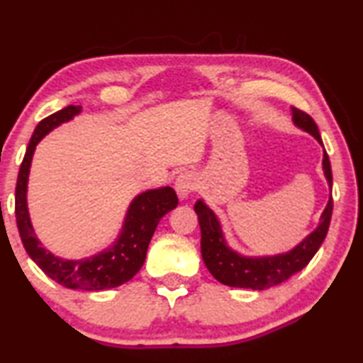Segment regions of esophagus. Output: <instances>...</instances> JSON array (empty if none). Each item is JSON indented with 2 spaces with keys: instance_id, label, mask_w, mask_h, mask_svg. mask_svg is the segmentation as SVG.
<instances>
[{
  "instance_id": "obj_1",
  "label": "esophagus",
  "mask_w": 363,
  "mask_h": 363,
  "mask_svg": "<svg viewBox=\"0 0 363 363\" xmlns=\"http://www.w3.org/2000/svg\"><path fill=\"white\" fill-rule=\"evenodd\" d=\"M175 190L182 200H185L196 190V177L193 172H182L175 180Z\"/></svg>"
}]
</instances>
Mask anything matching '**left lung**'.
<instances>
[{"instance_id": "left-lung-1", "label": "left lung", "mask_w": 363, "mask_h": 363, "mask_svg": "<svg viewBox=\"0 0 363 363\" xmlns=\"http://www.w3.org/2000/svg\"><path fill=\"white\" fill-rule=\"evenodd\" d=\"M292 121L302 130L309 132L322 145L319 128H317V123L309 113L292 107ZM322 167H324L325 178L332 190V168L329 155H327L325 150ZM332 208H334V201H332L330 196L320 216L319 226L304 241L299 242L294 250L277 256L246 257L228 247L216 215L205 203L198 200L195 203V211L201 230L203 261H205L208 271L211 272L213 277L220 281L221 284L231 287H246V289L255 291H262L267 289V287L281 284V282L289 279L291 276H294L296 272L304 269L315 252L319 251L320 245L325 240L327 231H329Z\"/></svg>"}]
</instances>
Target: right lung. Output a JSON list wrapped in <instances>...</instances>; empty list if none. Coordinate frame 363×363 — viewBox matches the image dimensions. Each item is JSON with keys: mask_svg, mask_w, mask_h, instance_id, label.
I'll return each mask as SVG.
<instances>
[{"mask_svg": "<svg viewBox=\"0 0 363 363\" xmlns=\"http://www.w3.org/2000/svg\"><path fill=\"white\" fill-rule=\"evenodd\" d=\"M81 112V106H67L52 116L43 118L34 128L29 145L24 153L16 182V225L24 250L36 264L57 284L79 291L112 289L130 281L140 271L145 261L148 242L157 230L158 221L178 205L177 193L170 186L148 190L133 198L123 221L121 236L108 250L86 259H62L49 252L34 235L29 220L26 191L29 167H31L34 148L44 135L61 123L71 121Z\"/></svg>", "mask_w": 363, "mask_h": 363, "instance_id": "right-lung-1", "label": "right lung"}]
</instances>
